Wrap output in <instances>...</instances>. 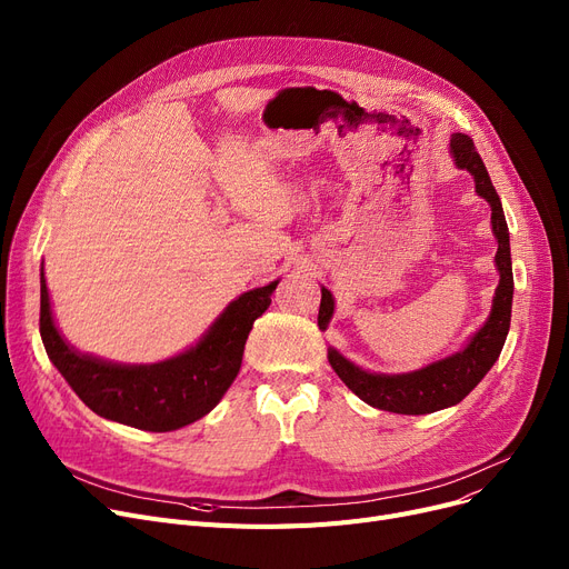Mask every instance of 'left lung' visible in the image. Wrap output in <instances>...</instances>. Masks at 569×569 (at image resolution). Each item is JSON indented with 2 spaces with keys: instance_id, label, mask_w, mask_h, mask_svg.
Here are the masks:
<instances>
[{
  "instance_id": "1",
  "label": "left lung",
  "mask_w": 569,
  "mask_h": 569,
  "mask_svg": "<svg viewBox=\"0 0 569 569\" xmlns=\"http://www.w3.org/2000/svg\"><path fill=\"white\" fill-rule=\"evenodd\" d=\"M452 157L459 168H466L475 177V191L491 204V223L498 237V253L496 264L500 272V283L496 288L491 316L485 327L477 332L470 343L452 355L447 360L433 362L420 371L401 373V376H380L362 371L348 362L337 350L330 348L327 357L337 371V376L348 385L362 401L373 408L390 410L399 415H427L447 406H455L475 390L505 346L507 332H510V318H512V292H515V277H512V258H510V230H507L505 214L500 198L491 184V177L485 168V161L477 154L472 138L466 133L452 136ZM335 311L332 292L322 288V300L318 311V325L325 330Z\"/></svg>"
}]
</instances>
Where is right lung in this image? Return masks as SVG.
<instances>
[{
    "label": "right lung",
    "mask_w": 569,
    "mask_h": 569,
    "mask_svg": "<svg viewBox=\"0 0 569 569\" xmlns=\"http://www.w3.org/2000/svg\"><path fill=\"white\" fill-rule=\"evenodd\" d=\"M274 288L277 281L230 302L204 339L172 360L149 367H122L80 355L59 337L41 267L39 330L50 362L84 406L106 420L142 431H174L200 420L221 401L242 367L253 320L272 305Z\"/></svg>",
    "instance_id": "obj_1"
}]
</instances>
